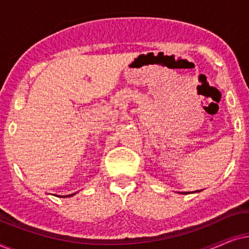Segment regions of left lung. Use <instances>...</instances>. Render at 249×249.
Returning <instances> with one entry per match:
<instances>
[{"instance_id":"1","label":"left lung","mask_w":249,"mask_h":249,"mask_svg":"<svg viewBox=\"0 0 249 249\" xmlns=\"http://www.w3.org/2000/svg\"><path fill=\"white\" fill-rule=\"evenodd\" d=\"M186 194H188V193H186Z\"/></svg>"}]
</instances>
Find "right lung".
<instances>
[{
	"label": "right lung",
	"mask_w": 249,
	"mask_h": 249,
	"mask_svg": "<svg viewBox=\"0 0 249 249\" xmlns=\"http://www.w3.org/2000/svg\"><path fill=\"white\" fill-rule=\"evenodd\" d=\"M74 194H72V195H68V196H73ZM68 196H63V197H68ZM59 197H61V196H59Z\"/></svg>",
	"instance_id": "right-lung-1"
}]
</instances>
